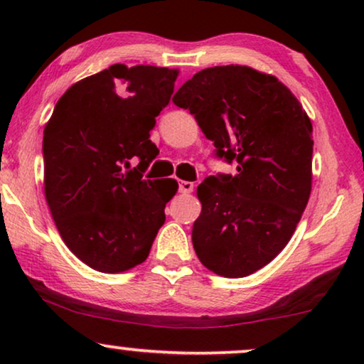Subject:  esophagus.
<instances>
[{
  "label": "esophagus",
  "mask_w": 364,
  "mask_h": 364,
  "mask_svg": "<svg viewBox=\"0 0 364 364\" xmlns=\"http://www.w3.org/2000/svg\"><path fill=\"white\" fill-rule=\"evenodd\" d=\"M192 191H193V182L181 181V183H178V192L181 193H191Z\"/></svg>",
  "instance_id": "obj_1"
}]
</instances>
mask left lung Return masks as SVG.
<instances>
[{"instance_id": "obj_1", "label": "left lung", "mask_w": 364, "mask_h": 364, "mask_svg": "<svg viewBox=\"0 0 364 364\" xmlns=\"http://www.w3.org/2000/svg\"><path fill=\"white\" fill-rule=\"evenodd\" d=\"M172 101L193 114L217 157L237 162L235 176L197 187L198 260L220 277L252 275L287 247L310 198V117L275 76L238 64L202 69Z\"/></svg>"}]
</instances>
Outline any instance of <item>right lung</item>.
I'll return each mask as SVG.
<instances>
[{"label":"right lung","mask_w":364,"mask_h":364,"mask_svg":"<svg viewBox=\"0 0 364 364\" xmlns=\"http://www.w3.org/2000/svg\"><path fill=\"white\" fill-rule=\"evenodd\" d=\"M177 76L178 69L112 64L73 84L44 127L49 210L69 250L94 270L141 265L166 222L178 183L144 172L159 154L151 131Z\"/></svg>","instance_id":"right-lung-1"}]
</instances>
